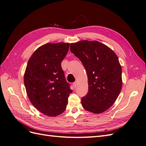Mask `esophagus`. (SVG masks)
Segmentation results:
<instances>
[{"mask_svg":"<svg viewBox=\"0 0 146 146\" xmlns=\"http://www.w3.org/2000/svg\"><path fill=\"white\" fill-rule=\"evenodd\" d=\"M77 86H78V82H74L73 83V86H74V88H76L77 87Z\"/></svg>","mask_w":146,"mask_h":146,"instance_id":"obj_1","label":"esophagus"}]
</instances>
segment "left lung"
Wrapping results in <instances>:
<instances>
[{
    "label": "left lung",
    "mask_w": 146,
    "mask_h": 146,
    "mask_svg": "<svg viewBox=\"0 0 146 146\" xmlns=\"http://www.w3.org/2000/svg\"><path fill=\"white\" fill-rule=\"evenodd\" d=\"M70 47L88 76V92L82 99L83 107L95 114L105 111L115 102L122 89V68L117 56L98 41L82 40L71 43Z\"/></svg>",
    "instance_id": "8db88e82"
}]
</instances>
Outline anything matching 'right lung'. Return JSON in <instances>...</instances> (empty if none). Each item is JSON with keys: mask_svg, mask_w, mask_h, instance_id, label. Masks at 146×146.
<instances>
[{"mask_svg": "<svg viewBox=\"0 0 146 146\" xmlns=\"http://www.w3.org/2000/svg\"><path fill=\"white\" fill-rule=\"evenodd\" d=\"M69 45L48 42L40 46L30 56L25 69L24 82L30 102L48 116L63 113L72 92L61 66Z\"/></svg>", "mask_w": 146, "mask_h": 146, "instance_id": "1", "label": "right lung"}]
</instances>
